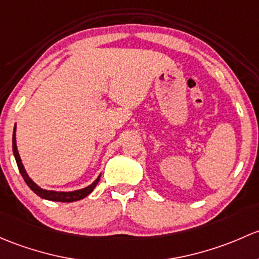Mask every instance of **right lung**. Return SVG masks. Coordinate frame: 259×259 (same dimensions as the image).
Returning <instances> with one entry per match:
<instances>
[{
	"mask_svg": "<svg viewBox=\"0 0 259 259\" xmlns=\"http://www.w3.org/2000/svg\"><path fill=\"white\" fill-rule=\"evenodd\" d=\"M12 149H13V155H15L16 162H17L18 170H20L22 178H23L24 181H26V184L28 185V187L32 190V191L34 192V194L39 196V197L46 198V200L58 201V202H73V201L81 200V198L87 197V196L91 194V192L94 190V187L97 186L98 182H99L100 175L98 176V179L95 180L93 184L89 185L88 187H85V189H81V190H77V191H72V192H57V191H47V190H43V189H40L39 186H37V185L34 184V182L32 181L31 179H29V176L27 175L26 170H24L23 165H22L20 154H18V150H17V145H16V126H15V130H13Z\"/></svg>",
	"mask_w": 259,
	"mask_h": 259,
	"instance_id": "1",
	"label": "right lung"
}]
</instances>
